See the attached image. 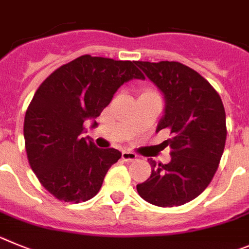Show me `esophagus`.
<instances>
[{"instance_id":"esophagus-1","label":"esophagus","mask_w":249,"mask_h":249,"mask_svg":"<svg viewBox=\"0 0 249 249\" xmlns=\"http://www.w3.org/2000/svg\"><path fill=\"white\" fill-rule=\"evenodd\" d=\"M122 158L124 161H134L138 159V155H136L135 152H131V151H127V150H124L122 152Z\"/></svg>"}]
</instances>
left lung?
I'll return each instance as SVG.
<instances>
[{
  "label": "left lung",
  "mask_w": 249,
  "mask_h": 249,
  "mask_svg": "<svg viewBox=\"0 0 249 249\" xmlns=\"http://www.w3.org/2000/svg\"><path fill=\"white\" fill-rule=\"evenodd\" d=\"M165 99V114L158 125L170 130L171 161L149 159L151 175L136 185L145 201L159 207L190 202L210 185L226 144V113L213 87L194 69L178 62H135Z\"/></svg>",
  "instance_id": "left-lung-1"
}]
</instances>
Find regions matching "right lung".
Listing matches in <instances>:
<instances>
[{"mask_svg":"<svg viewBox=\"0 0 249 249\" xmlns=\"http://www.w3.org/2000/svg\"><path fill=\"white\" fill-rule=\"evenodd\" d=\"M131 79H145L134 62L86 54L59 67L35 93L24 116L27 158L39 182L58 200L93 198L122 158L119 150L99 149L83 133L87 120L97 126L103 109Z\"/></svg>","mask_w":249,"mask_h":249,"instance_id":"right-lung-1","label":"right lung"}]
</instances>
